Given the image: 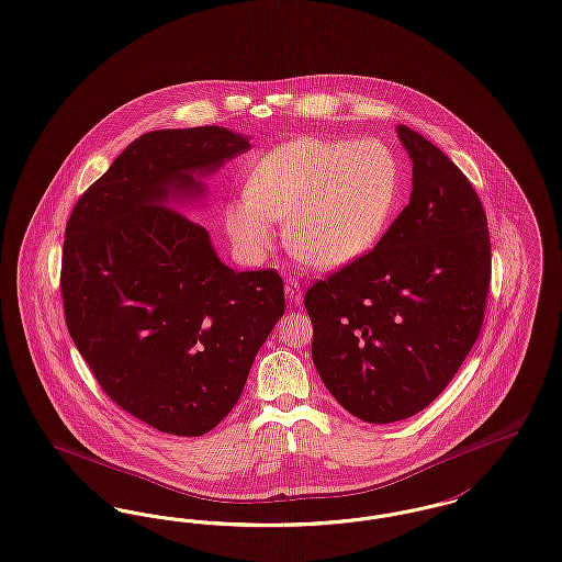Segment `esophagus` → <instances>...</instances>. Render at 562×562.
Masks as SVG:
<instances>
[{"label":"esophagus","mask_w":562,"mask_h":562,"mask_svg":"<svg viewBox=\"0 0 562 562\" xmlns=\"http://www.w3.org/2000/svg\"><path fill=\"white\" fill-rule=\"evenodd\" d=\"M284 289H286V295H289V299H291L293 303H301V299H303V291H301V282H299L295 276H286Z\"/></svg>","instance_id":"34e87169"}]
</instances>
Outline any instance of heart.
Returning <instances> with one entry per match:
<instances>
[{
    "label": "heart",
    "mask_w": 562,
    "mask_h": 562,
    "mask_svg": "<svg viewBox=\"0 0 562 562\" xmlns=\"http://www.w3.org/2000/svg\"><path fill=\"white\" fill-rule=\"evenodd\" d=\"M401 187L396 157L380 142L297 137L269 150L248 195L227 207V225L248 252H263L286 221L289 248L303 263H352L386 229Z\"/></svg>",
    "instance_id": "1"
}]
</instances>
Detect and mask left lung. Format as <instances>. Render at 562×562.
Segmentation results:
<instances>
[{"label":"left lung","instance_id":"1","mask_svg":"<svg viewBox=\"0 0 562 562\" xmlns=\"http://www.w3.org/2000/svg\"><path fill=\"white\" fill-rule=\"evenodd\" d=\"M396 132L414 164L409 203L375 248L303 297L321 380L373 425L443 393L480 337L491 286L488 221L469 178L420 133Z\"/></svg>","mask_w":562,"mask_h":562}]
</instances>
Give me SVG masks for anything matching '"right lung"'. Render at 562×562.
<instances>
[{
    "label": "right lung",
    "instance_id": "1",
    "mask_svg": "<svg viewBox=\"0 0 562 562\" xmlns=\"http://www.w3.org/2000/svg\"><path fill=\"white\" fill-rule=\"evenodd\" d=\"M223 127L139 135L74 205L61 255L66 325L101 391L169 435L214 429L284 314L276 269L233 271L169 195L248 150Z\"/></svg>",
    "mask_w": 562,
    "mask_h": 562
}]
</instances>
